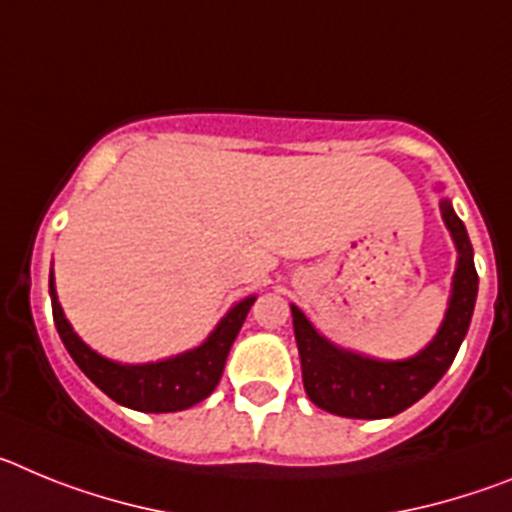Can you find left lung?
Here are the masks:
<instances>
[{
    "label": "left lung",
    "instance_id": "left-lung-1",
    "mask_svg": "<svg viewBox=\"0 0 512 512\" xmlns=\"http://www.w3.org/2000/svg\"><path fill=\"white\" fill-rule=\"evenodd\" d=\"M441 212L459 248V266L446 320L423 354L408 361H374L348 354L318 336L310 320L292 305L302 382L307 397L318 408L343 418H392L428 395L446 374L472 323L479 279L467 228L446 200L441 202Z\"/></svg>",
    "mask_w": 512,
    "mask_h": 512
}]
</instances>
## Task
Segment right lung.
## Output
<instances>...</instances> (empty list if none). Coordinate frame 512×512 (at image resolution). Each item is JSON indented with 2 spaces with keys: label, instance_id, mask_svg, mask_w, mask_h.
<instances>
[{
  "label": "right lung",
  "instance_id": "right-lung-1",
  "mask_svg": "<svg viewBox=\"0 0 512 512\" xmlns=\"http://www.w3.org/2000/svg\"><path fill=\"white\" fill-rule=\"evenodd\" d=\"M51 297L53 323H56L58 336H61L63 346L76 361V366L97 384L104 395L125 405V408L140 410V413H176V410H187L205 400L223 377L230 346H233L235 336H238V330H241L243 320L253 305V297L238 302L212 330V336L194 351H187V354L169 361H158V364L122 366L102 359L87 343L79 341L69 320L63 318V310L56 300L53 274Z\"/></svg>",
  "mask_w": 512,
  "mask_h": 512
}]
</instances>
